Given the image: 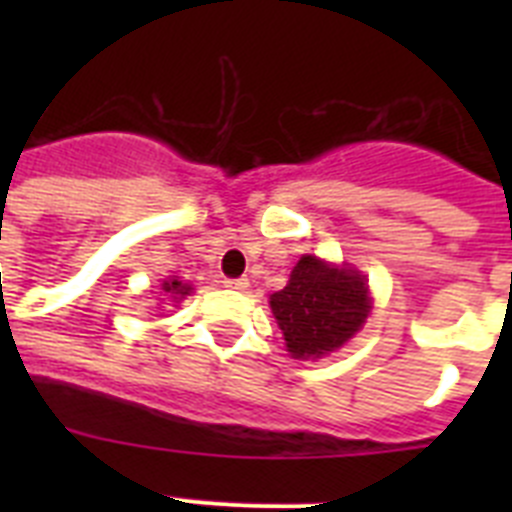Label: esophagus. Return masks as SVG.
I'll list each match as a JSON object with an SVG mask.
<instances>
[{
  "mask_svg": "<svg viewBox=\"0 0 512 512\" xmlns=\"http://www.w3.org/2000/svg\"><path fill=\"white\" fill-rule=\"evenodd\" d=\"M225 287L235 289V292H243L248 287V279L246 277H238V279H225Z\"/></svg>",
  "mask_w": 512,
  "mask_h": 512,
  "instance_id": "34e87169",
  "label": "esophagus"
}]
</instances>
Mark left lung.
Returning a JSON list of instances; mask_svg holds the SVG:
<instances>
[{
	"label": "left lung",
	"instance_id": "left-lung-1",
	"mask_svg": "<svg viewBox=\"0 0 512 512\" xmlns=\"http://www.w3.org/2000/svg\"><path fill=\"white\" fill-rule=\"evenodd\" d=\"M271 312L295 359H320L359 333L372 312L366 279L351 266L302 256L287 287L269 297Z\"/></svg>",
	"mask_w": 512,
	"mask_h": 512
}]
</instances>
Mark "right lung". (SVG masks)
Returning a JSON list of instances; mask_svg holds the SVG:
<instances>
[{"label": "right lung", "instance_id": "obj_1", "mask_svg": "<svg viewBox=\"0 0 512 512\" xmlns=\"http://www.w3.org/2000/svg\"><path fill=\"white\" fill-rule=\"evenodd\" d=\"M161 292H164V297L169 302H179V300H184L189 292H192V287H189V284H184L182 279L169 277V279H164V284H161Z\"/></svg>", "mask_w": 512, "mask_h": 512}]
</instances>
